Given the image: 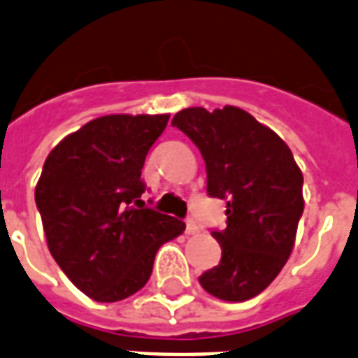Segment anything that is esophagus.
I'll return each instance as SVG.
<instances>
[{
    "label": "esophagus",
    "instance_id": "34e87169",
    "mask_svg": "<svg viewBox=\"0 0 358 358\" xmlns=\"http://www.w3.org/2000/svg\"><path fill=\"white\" fill-rule=\"evenodd\" d=\"M197 233H199L197 223L193 222V220H187V222H185V234H197Z\"/></svg>",
    "mask_w": 358,
    "mask_h": 358
}]
</instances>
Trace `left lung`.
Returning <instances> with one entry per match:
<instances>
[{
  "mask_svg": "<svg viewBox=\"0 0 358 358\" xmlns=\"http://www.w3.org/2000/svg\"><path fill=\"white\" fill-rule=\"evenodd\" d=\"M173 125L201 150L210 197L227 201V227L212 231L222 261L199 283L220 300L253 299L293 252L304 210L299 165L274 131L238 106L212 113L189 106L176 113Z\"/></svg>",
  "mask_w": 358,
  "mask_h": 358,
  "instance_id": "left-lung-1",
  "label": "left lung"
}]
</instances>
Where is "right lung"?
<instances>
[{
	"label": "right lung",
	"instance_id": "1",
	"mask_svg": "<svg viewBox=\"0 0 358 358\" xmlns=\"http://www.w3.org/2000/svg\"><path fill=\"white\" fill-rule=\"evenodd\" d=\"M167 122L169 114L92 120L52 150L35 185L52 257L97 302L141 291L157 250L185 231V223L138 199L144 159Z\"/></svg>",
	"mask_w": 358,
	"mask_h": 358
}]
</instances>
